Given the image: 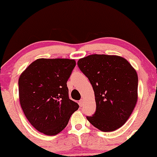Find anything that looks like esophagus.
Returning <instances> with one entry per match:
<instances>
[{
  "label": "esophagus",
  "mask_w": 157,
  "mask_h": 157,
  "mask_svg": "<svg viewBox=\"0 0 157 157\" xmlns=\"http://www.w3.org/2000/svg\"><path fill=\"white\" fill-rule=\"evenodd\" d=\"M79 105H80V106H82L83 105V99H81L79 101Z\"/></svg>",
  "instance_id": "obj_1"
}]
</instances>
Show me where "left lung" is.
<instances>
[{"mask_svg":"<svg viewBox=\"0 0 157 157\" xmlns=\"http://www.w3.org/2000/svg\"><path fill=\"white\" fill-rule=\"evenodd\" d=\"M77 63L95 96L96 112L86 117L88 121L104 132L118 129L130 117L138 99L136 70L127 60L115 55H89Z\"/></svg>","mask_w":157,"mask_h":157,"instance_id":"1","label":"left lung"}]
</instances>
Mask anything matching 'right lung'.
<instances>
[{
  "label": "right lung",
  "instance_id": "add662e5",
  "mask_svg": "<svg viewBox=\"0 0 157 157\" xmlns=\"http://www.w3.org/2000/svg\"><path fill=\"white\" fill-rule=\"evenodd\" d=\"M75 66L74 59H38L19 77L21 106L38 132L48 136L58 134L78 109L68 97L66 84Z\"/></svg>",
  "mask_w": 157,
  "mask_h": 157
}]
</instances>
